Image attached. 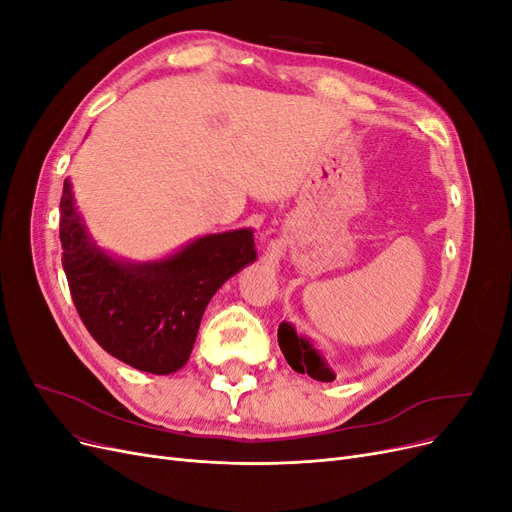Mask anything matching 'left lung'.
Wrapping results in <instances>:
<instances>
[{"label": "left lung", "instance_id": "left-lung-1", "mask_svg": "<svg viewBox=\"0 0 512 512\" xmlns=\"http://www.w3.org/2000/svg\"><path fill=\"white\" fill-rule=\"evenodd\" d=\"M277 342L286 356L288 365L299 371V374H307L309 378L320 380V382H333L335 374L324 363L322 356L312 348L307 339L299 337L288 322H282L280 329H277Z\"/></svg>", "mask_w": 512, "mask_h": 512}]
</instances>
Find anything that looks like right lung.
<instances>
[{
    "label": "right lung",
    "instance_id": "add662e5",
    "mask_svg": "<svg viewBox=\"0 0 512 512\" xmlns=\"http://www.w3.org/2000/svg\"><path fill=\"white\" fill-rule=\"evenodd\" d=\"M59 209L61 265L76 312L108 354L149 374L188 363L207 303L256 258L254 232L243 228L196 239L158 262L123 265L89 239L68 179Z\"/></svg>",
    "mask_w": 512,
    "mask_h": 512
}]
</instances>
